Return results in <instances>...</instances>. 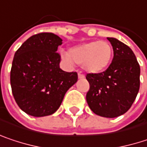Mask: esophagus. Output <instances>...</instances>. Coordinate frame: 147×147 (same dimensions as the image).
<instances>
[{
	"mask_svg": "<svg viewBox=\"0 0 147 147\" xmlns=\"http://www.w3.org/2000/svg\"><path fill=\"white\" fill-rule=\"evenodd\" d=\"M84 77H85V76H84L83 74H81V72L78 73V78H79V79H83Z\"/></svg>",
	"mask_w": 147,
	"mask_h": 147,
	"instance_id": "34e87169",
	"label": "esophagus"
}]
</instances>
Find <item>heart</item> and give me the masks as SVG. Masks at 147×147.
Returning <instances> with one entry per match:
<instances>
[{
	"label": "heart",
	"mask_w": 147,
	"mask_h": 147,
	"mask_svg": "<svg viewBox=\"0 0 147 147\" xmlns=\"http://www.w3.org/2000/svg\"><path fill=\"white\" fill-rule=\"evenodd\" d=\"M62 59L68 65H82L87 72L98 74L109 66L113 58L111 45L105 41H91L71 47L69 52L61 54Z\"/></svg>",
	"instance_id": "heart-1"
}]
</instances>
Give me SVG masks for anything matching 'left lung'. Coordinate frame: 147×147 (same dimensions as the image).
Wrapping results in <instances>:
<instances>
[{
    "label": "left lung",
    "mask_w": 147,
    "mask_h": 147,
    "mask_svg": "<svg viewBox=\"0 0 147 147\" xmlns=\"http://www.w3.org/2000/svg\"><path fill=\"white\" fill-rule=\"evenodd\" d=\"M113 46L109 68L98 74H87L90 84L87 102L94 113L115 118L129 109L140 89V69L131 49L114 38H107Z\"/></svg>",
    "instance_id": "8db88e82"
}]
</instances>
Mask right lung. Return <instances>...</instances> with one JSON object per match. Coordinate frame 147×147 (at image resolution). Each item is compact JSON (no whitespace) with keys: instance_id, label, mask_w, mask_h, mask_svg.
Returning <instances> with one entry per match:
<instances>
[{"instance_id":"add662e5","label":"right lung","mask_w":147,"mask_h":147,"mask_svg":"<svg viewBox=\"0 0 147 147\" xmlns=\"http://www.w3.org/2000/svg\"><path fill=\"white\" fill-rule=\"evenodd\" d=\"M59 36L35 34L15 53L11 69V87L21 109L34 117L53 114L60 108L65 92L77 82L76 72L60 68Z\"/></svg>"}]
</instances>
